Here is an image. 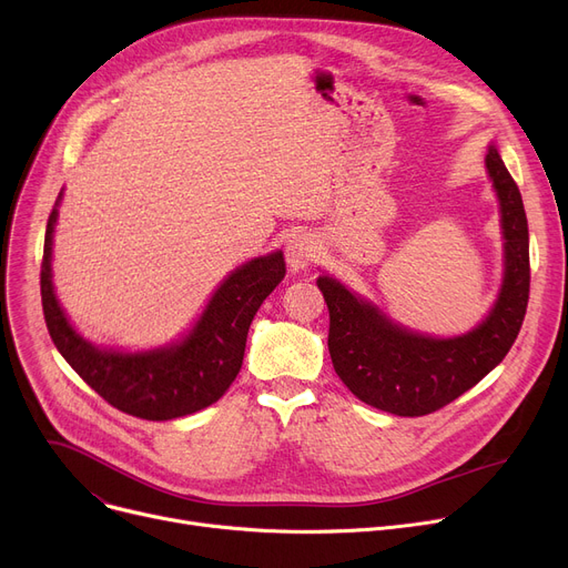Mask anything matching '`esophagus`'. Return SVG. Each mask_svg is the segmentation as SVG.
Returning a JSON list of instances; mask_svg holds the SVG:
<instances>
[{
    "label": "esophagus",
    "mask_w": 568,
    "mask_h": 568,
    "mask_svg": "<svg viewBox=\"0 0 568 568\" xmlns=\"http://www.w3.org/2000/svg\"><path fill=\"white\" fill-rule=\"evenodd\" d=\"M317 255V239L308 232H300L292 234L290 242L285 246V257H287V266L290 272H304V268L311 266V262Z\"/></svg>",
    "instance_id": "1"
}]
</instances>
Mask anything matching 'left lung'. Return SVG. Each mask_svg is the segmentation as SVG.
Masks as SVG:
<instances>
[{
    "label": "left lung",
    "mask_w": 568,
    "mask_h": 568,
    "mask_svg": "<svg viewBox=\"0 0 568 568\" xmlns=\"http://www.w3.org/2000/svg\"><path fill=\"white\" fill-rule=\"evenodd\" d=\"M486 172L499 204L501 285L488 315L458 336H430L386 315L368 296L322 272L329 354L347 389L371 407L424 416L481 382L511 349L529 300V232L520 191L495 142Z\"/></svg>",
    "instance_id": "obj_1"
}]
</instances>
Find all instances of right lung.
Wrapping results in <instances>:
<instances>
[{"label":"right lung","mask_w":568,"mask_h":568,"mask_svg":"<svg viewBox=\"0 0 568 568\" xmlns=\"http://www.w3.org/2000/svg\"><path fill=\"white\" fill-rule=\"evenodd\" d=\"M64 189L45 227L41 300L52 343L67 364L112 407L146 422H170L216 403L242 371L248 326L285 276L283 251L253 257L221 281L189 329L159 347L116 349L84 338L52 283L54 227Z\"/></svg>","instance_id":"right-lung-1"}]
</instances>
